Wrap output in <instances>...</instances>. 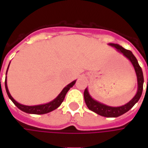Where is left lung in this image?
<instances>
[{
  "instance_id": "left-lung-1",
  "label": "left lung",
  "mask_w": 148,
  "mask_h": 148,
  "mask_svg": "<svg viewBox=\"0 0 148 148\" xmlns=\"http://www.w3.org/2000/svg\"><path fill=\"white\" fill-rule=\"evenodd\" d=\"M109 45L114 47L120 53H122L132 62V64L134 66L136 74L137 84H138L136 94L129 102H127L124 106H119V107H112V106H106V105H104L102 103L97 101L96 100L93 99L92 97L90 95L87 88L84 91V99H85V102L86 104L89 109L96 112L97 114L102 116H106V117H117L125 112H127V111H129L135 106V104L138 102V101L140 100V97L142 95V92H143V75L142 69L140 66L136 58L134 56L132 52L124 49L121 46L116 44V43H109Z\"/></svg>"
}]
</instances>
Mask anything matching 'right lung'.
I'll return each instance as SVG.
<instances>
[{"mask_svg": "<svg viewBox=\"0 0 148 148\" xmlns=\"http://www.w3.org/2000/svg\"><path fill=\"white\" fill-rule=\"evenodd\" d=\"M8 66H9V65H8ZM7 71H8V70H7ZM7 71H6V74H7ZM75 82H76V80L72 82L69 85H67L63 90H62V92L58 94V97L56 98H55L53 101H51V102L47 103V104H43V105H39V106H24V105H21L20 103H18L17 101H16L13 99V97L11 96L9 91H8V86H7V81L6 80H5V90H6V92H7L8 97L11 99L12 102L14 103L15 106H16L18 109H21V111L24 112H27V113H31V114H45V113H47V112H50L55 110V109H56L60 106L62 102L64 100L65 96H66V94L68 92V90H70L71 87H73V86L75 84Z\"/></svg>", "mask_w": 148, "mask_h": 148, "instance_id": "right-lung-1", "label": "right lung"}]
</instances>
